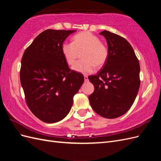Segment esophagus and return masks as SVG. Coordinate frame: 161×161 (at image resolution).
<instances>
[{
  "mask_svg": "<svg viewBox=\"0 0 161 161\" xmlns=\"http://www.w3.org/2000/svg\"><path fill=\"white\" fill-rule=\"evenodd\" d=\"M84 79H85V81H88V76H86V75H85L84 76Z\"/></svg>",
  "mask_w": 161,
  "mask_h": 161,
  "instance_id": "esophagus-1",
  "label": "esophagus"
}]
</instances>
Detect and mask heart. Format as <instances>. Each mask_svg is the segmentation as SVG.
<instances>
[{"label": "heart", "instance_id": "obj_1", "mask_svg": "<svg viewBox=\"0 0 161 161\" xmlns=\"http://www.w3.org/2000/svg\"><path fill=\"white\" fill-rule=\"evenodd\" d=\"M82 60L77 61L72 69L82 74H89L97 67L103 66L108 57V49L100 39L89 31H84L73 37L72 42H64L62 52L68 64H74L79 53Z\"/></svg>", "mask_w": 161, "mask_h": 161}]
</instances>
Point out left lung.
Masks as SVG:
<instances>
[{
  "mask_svg": "<svg viewBox=\"0 0 161 161\" xmlns=\"http://www.w3.org/2000/svg\"><path fill=\"white\" fill-rule=\"evenodd\" d=\"M99 34L108 43V57L103 69L88 77L95 86L89 99L97 114L114 119L125 114L133 105L140 85V68L125 38L106 30Z\"/></svg>",
  "mask_w": 161,
  "mask_h": 161,
  "instance_id": "8db88e82",
  "label": "left lung"
}]
</instances>
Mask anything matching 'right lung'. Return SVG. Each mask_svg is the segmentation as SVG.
<instances>
[{
	"label": "right lung",
	"instance_id": "add662e5",
	"mask_svg": "<svg viewBox=\"0 0 161 161\" xmlns=\"http://www.w3.org/2000/svg\"><path fill=\"white\" fill-rule=\"evenodd\" d=\"M76 30H47L35 38L21 59L20 80L27 106L46 123L64 119L73 105V97L84 76L71 70L62 45Z\"/></svg>",
	"mask_w": 161,
	"mask_h": 161
}]
</instances>
